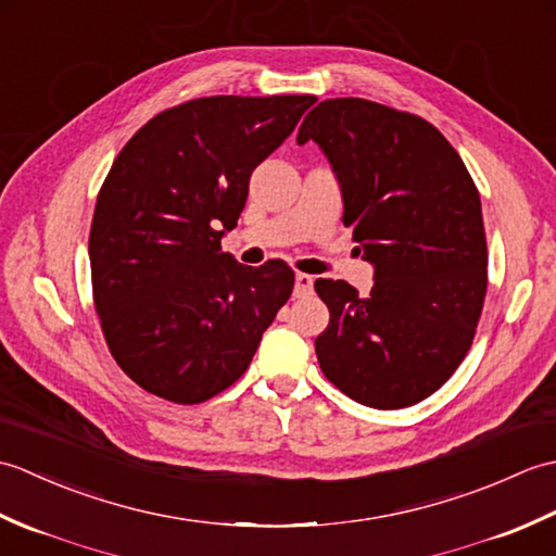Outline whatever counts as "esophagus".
<instances>
[{"label":"esophagus","instance_id":"obj_1","mask_svg":"<svg viewBox=\"0 0 556 556\" xmlns=\"http://www.w3.org/2000/svg\"><path fill=\"white\" fill-rule=\"evenodd\" d=\"M313 285H315V279L311 275H303V271H299L296 281H293V296L296 299L308 296V293H313Z\"/></svg>","mask_w":556,"mask_h":556}]
</instances>
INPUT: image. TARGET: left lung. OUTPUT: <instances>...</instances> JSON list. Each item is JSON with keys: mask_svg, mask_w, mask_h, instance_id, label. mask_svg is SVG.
Masks as SVG:
<instances>
[{"mask_svg": "<svg viewBox=\"0 0 556 556\" xmlns=\"http://www.w3.org/2000/svg\"><path fill=\"white\" fill-rule=\"evenodd\" d=\"M296 140L332 164L344 224L375 267L365 296L341 279L315 281L329 308L317 363L363 406L418 404L473 344L488 291L478 188L432 124L370 100L320 102Z\"/></svg>", "mask_w": 556, "mask_h": 556, "instance_id": "left-lung-1", "label": "left lung"}]
</instances>
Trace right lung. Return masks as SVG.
<instances>
[{
	"instance_id": "obj_1",
	"label": "right lung",
	"mask_w": 556,
	"mask_h": 556,
	"mask_svg": "<svg viewBox=\"0 0 556 556\" xmlns=\"http://www.w3.org/2000/svg\"><path fill=\"white\" fill-rule=\"evenodd\" d=\"M313 96L184 102L128 140L104 179L88 255L92 296L119 368L146 392L200 404L251 365L291 296L293 269L222 253L248 181Z\"/></svg>"
}]
</instances>
